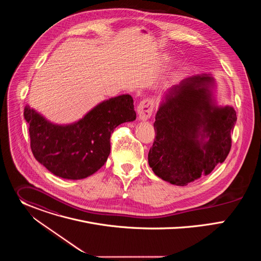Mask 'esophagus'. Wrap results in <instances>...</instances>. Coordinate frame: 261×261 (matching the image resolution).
I'll use <instances>...</instances> for the list:
<instances>
[{
	"instance_id": "34e87169",
	"label": "esophagus",
	"mask_w": 261,
	"mask_h": 261,
	"mask_svg": "<svg viewBox=\"0 0 261 261\" xmlns=\"http://www.w3.org/2000/svg\"><path fill=\"white\" fill-rule=\"evenodd\" d=\"M154 110V101L151 99H145L141 101L137 107L138 118L141 121H146L151 118Z\"/></svg>"
}]
</instances>
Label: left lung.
Here are the masks:
<instances>
[{
    "mask_svg": "<svg viewBox=\"0 0 261 261\" xmlns=\"http://www.w3.org/2000/svg\"><path fill=\"white\" fill-rule=\"evenodd\" d=\"M212 74H197L169 88L156 114V138L148 152L154 173L175 186H187L225 161L237 113L219 105Z\"/></svg>",
    "mask_w": 261,
    "mask_h": 261,
    "instance_id": "1",
    "label": "left lung"
}]
</instances>
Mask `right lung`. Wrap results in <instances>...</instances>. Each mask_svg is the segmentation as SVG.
Segmentation results:
<instances>
[{
	"mask_svg": "<svg viewBox=\"0 0 261 261\" xmlns=\"http://www.w3.org/2000/svg\"><path fill=\"white\" fill-rule=\"evenodd\" d=\"M34 157L57 176L86 178L99 170L110 153V135L121 124L133 122V98L120 95L97 104L79 121L59 125L25 105Z\"/></svg>",
	"mask_w": 261,
	"mask_h": 261,
	"instance_id": "obj_1",
	"label": "right lung"
}]
</instances>
